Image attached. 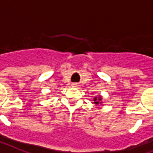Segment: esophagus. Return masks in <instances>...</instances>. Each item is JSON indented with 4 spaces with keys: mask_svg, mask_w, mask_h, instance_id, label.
Wrapping results in <instances>:
<instances>
[{
    "mask_svg": "<svg viewBox=\"0 0 153 153\" xmlns=\"http://www.w3.org/2000/svg\"><path fill=\"white\" fill-rule=\"evenodd\" d=\"M72 86H73V87H77V83H73Z\"/></svg>",
    "mask_w": 153,
    "mask_h": 153,
    "instance_id": "obj_1",
    "label": "esophagus"
}]
</instances>
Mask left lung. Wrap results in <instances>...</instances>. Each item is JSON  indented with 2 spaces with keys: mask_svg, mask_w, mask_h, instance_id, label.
Returning <instances> with one entry per match:
<instances>
[{
  "mask_svg": "<svg viewBox=\"0 0 153 153\" xmlns=\"http://www.w3.org/2000/svg\"><path fill=\"white\" fill-rule=\"evenodd\" d=\"M101 98H100V97H95V99H94V101H95V104H99V103H100V101H101Z\"/></svg>",
  "mask_w": 153,
  "mask_h": 153,
  "instance_id": "left-lung-1",
  "label": "left lung"
}]
</instances>
